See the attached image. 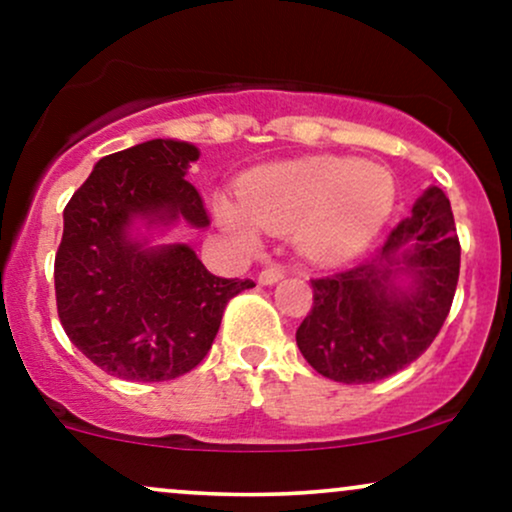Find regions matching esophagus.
Wrapping results in <instances>:
<instances>
[{
	"mask_svg": "<svg viewBox=\"0 0 512 512\" xmlns=\"http://www.w3.org/2000/svg\"><path fill=\"white\" fill-rule=\"evenodd\" d=\"M284 279V269L279 267V264H269L267 269H262L260 276H257V281H260L262 286H274L276 281Z\"/></svg>",
	"mask_w": 512,
	"mask_h": 512,
	"instance_id": "1",
	"label": "esophagus"
}]
</instances>
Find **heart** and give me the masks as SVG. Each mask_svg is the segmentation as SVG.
Wrapping results in <instances>:
<instances>
[{
	"label": "heart",
	"mask_w": 512,
	"mask_h": 512,
	"mask_svg": "<svg viewBox=\"0 0 512 512\" xmlns=\"http://www.w3.org/2000/svg\"><path fill=\"white\" fill-rule=\"evenodd\" d=\"M240 204L216 199L223 231L255 245L260 228L296 231L298 250L317 264H342L378 236L395 207L385 168L354 158L310 156L272 163L240 182Z\"/></svg>",
	"instance_id": "heart-1"
}]
</instances>
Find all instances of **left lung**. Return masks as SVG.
<instances>
[{
  "mask_svg": "<svg viewBox=\"0 0 512 512\" xmlns=\"http://www.w3.org/2000/svg\"><path fill=\"white\" fill-rule=\"evenodd\" d=\"M460 276V240L440 187L414 202L373 260L313 279V310L296 342L334 383L395 375L438 337Z\"/></svg>",
  "mask_w": 512,
  "mask_h": 512,
  "instance_id": "1",
  "label": "left lung"
}]
</instances>
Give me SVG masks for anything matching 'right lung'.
Wrapping results in <instances>:
<instances>
[{
  "label": "right lung",
  "mask_w": 512,
  "mask_h": 512,
  "mask_svg": "<svg viewBox=\"0 0 512 512\" xmlns=\"http://www.w3.org/2000/svg\"><path fill=\"white\" fill-rule=\"evenodd\" d=\"M197 158V146L178 139L117 151L64 207L57 313L69 342L115 378L185 375L214 344L226 303L255 286L214 276L190 245H149L142 233L178 221L209 226L202 197L185 180Z\"/></svg>",
  "instance_id": "obj_1"
}]
</instances>
